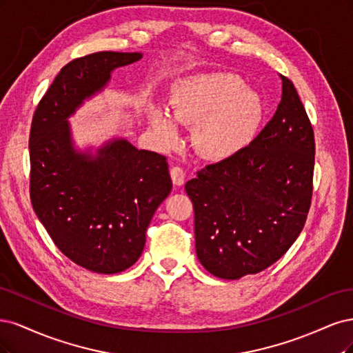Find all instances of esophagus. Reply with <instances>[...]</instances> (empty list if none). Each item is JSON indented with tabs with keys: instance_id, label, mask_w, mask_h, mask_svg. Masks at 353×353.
I'll list each match as a JSON object with an SVG mask.
<instances>
[{
	"instance_id": "34e87169",
	"label": "esophagus",
	"mask_w": 353,
	"mask_h": 353,
	"mask_svg": "<svg viewBox=\"0 0 353 353\" xmlns=\"http://www.w3.org/2000/svg\"><path fill=\"white\" fill-rule=\"evenodd\" d=\"M170 176H172L174 186H181L185 183V172L181 167H177V165L173 167L172 170H170Z\"/></svg>"
}]
</instances>
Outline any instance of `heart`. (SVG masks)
I'll return each instance as SVG.
<instances>
[{"label":"heart","mask_w":353,"mask_h":353,"mask_svg":"<svg viewBox=\"0 0 353 353\" xmlns=\"http://www.w3.org/2000/svg\"><path fill=\"white\" fill-rule=\"evenodd\" d=\"M173 117L193 126L192 143L208 161H225L252 142L264 119V102L242 77L212 72L181 79L170 97ZM150 121L163 145L172 146L179 133L174 120L160 108L150 110Z\"/></svg>","instance_id":"b5f03b06"}]
</instances>
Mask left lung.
Segmentation results:
<instances>
[{"label": "left lung", "instance_id": "left-lung-1", "mask_svg": "<svg viewBox=\"0 0 353 353\" xmlns=\"http://www.w3.org/2000/svg\"><path fill=\"white\" fill-rule=\"evenodd\" d=\"M272 119L243 151L210 164L185 189L195 248L212 276L237 280L268 268L296 241L312 198L315 141L296 88L281 76Z\"/></svg>", "mask_w": 353, "mask_h": 353}]
</instances>
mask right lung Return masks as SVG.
I'll return each instance as SVG.
<instances>
[{
	"label": "right lung",
	"instance_id": "obj_1",
	"mask_svg": "<svg viewBox=\"0 0 353 353\" xmlns=\"http://www.w3.org/2000/svg\"><path fill=\"white\" fill-rule=\"evenodd\" d=\"M141 52L101 51L65 64L32 119L30 201L52 242L74 264L99 274L132 267L155 210L172 192L167 158L126 139L97 152L73 146L69 117Z\"/></svg>",
	"mask_w": 353,
	"mask_h": 353
}]
</instances>
